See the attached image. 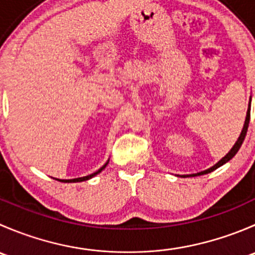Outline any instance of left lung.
<instances>
[{"label": "left lung", "mask_w": 255, "mask_h": 255, "mask_svg": "<svg viewBox=\"0 0 255 255\" xmlns=\"http://www.w3.org/2000/svg\"><path fill=\"white\" fill-rule=\"evenodd\" d=\"M249 120H251V104H249V109H248V112H247L246 122H244V127H243V129H242L241 135H239L238 140H237V142H236L235 145H233V148L230 150V153L226 154V156H223V158L221 159V160L218 161V163L216 164V165H213L212 168L207 169V170H205V171H201V173L192 174V175H190V176H197V175H204V174H208V173H211V171L216 170V169H217V168H220L221 165H223V164H226V163H227V161H230L231 159H232L233 156H235L236 154H237V151L239 150V148H241L242 143H243L244 138H246L247 130H248V126H249ZM185 177H186V176H185Z\"/></svg>", "instance_id": "8db88e82"}]
</instances>
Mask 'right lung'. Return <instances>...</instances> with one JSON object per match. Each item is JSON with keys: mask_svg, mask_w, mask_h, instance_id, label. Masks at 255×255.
Instances as JSON below:
<instances>
[{"mask_svg": "<svg viewBox=\"0 0 255 255\" xmlns=\"http://www.w3.org/2000/svg\"><path fill=\"white\" fill-rule=\"evenodd\" d=\"M107 164H109V163H106V164H105V165L102 166L101 169H99V170H97L96 173L91 174V175H87V176H84V177H78V179H70V180H59V179H56V180H58V181H61V182H80V181H85V180H89V179H91V177H94L95 175H97V174H99V173H101V171L104 170L105 168H106V166H107Z\"/></svg>", "mask_w": 255, "mask_h": 255, "instance_id": "right-lung-1", "label": "right lung"}]
</instances>
